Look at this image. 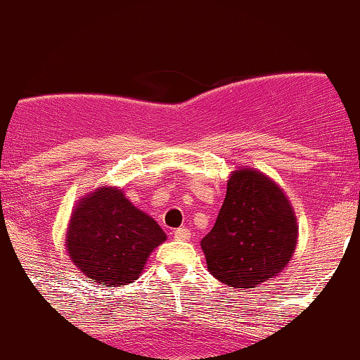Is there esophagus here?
<instances>
[{"label": "esophagus", "mask_w": 360, "mask_h": 360, "mask_svg": "<svg viewBox=\"0 0 360 360\" xmlns=\"http://www.w3.org/2000/svg\"><path fill=\"white\" fill-rule=\"evenodd\" d=\"M174 238H176V240L186 242V240H189V238H191V232H189V230L186 229V226H183V229L174 230Z\"/></svg>", "instance_id": "34e87169"}]
</instances>
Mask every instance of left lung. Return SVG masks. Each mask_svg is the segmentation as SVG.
I'll return each instance as SVG.
<instances>
[{
  "instance_id": "8db88e82",
  "label": "left lung",
  "mask_w": 360,
  "mask_h": 360,
  "mask_svg": "<svg viewBox=\"0 0 360 360\" xmlns=\"http://www.w3.org/2000/svg\"><path fill=\"white\" fill-rule=\"evenodd\" d=\"M296 238V217L283 189L262 172L238 169L201 249L213 278L232 288H254L286 267Z\"/></svg>"
}]
</instances>
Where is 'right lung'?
Returning <instances> with one entry per match:
<instances>
[{"label": "right lung", "mask_w": 360, "mask_h": 360, "mask_svg": "<svg viewBox=\"0 0 360 360\" xmlns=\"http://www.w3.org/2000/svg\"><path fill=\"white\" fill-rule=\"evenodd\" d=\"M164 240L166 233L154 218L120 189L101 188L76 206L65 247L86 278L123 286L139 278L150 252Z\"/></svg>", "instance_id": "1"}]
</instances>
